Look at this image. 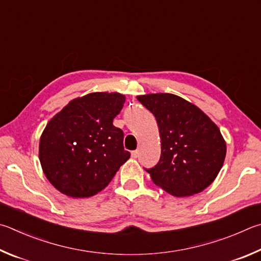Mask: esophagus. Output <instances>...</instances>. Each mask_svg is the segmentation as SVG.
<instances>
[{
    "mask_svg": "<svg viewBox=\"0 0 261 261\" xmlns=\"http://www.w3.org/2000/svg\"><path fill=\"white\" fill-rule=\"evenodd\" d=\"M131 156L134 159H137L139 156V150H134V151H131Z\"/></svg>",
    "mask_w": 261,
    "mask_h": 261,
    "instance_id": "34e87169",
    "label": "esophagus"
}]
</instances>
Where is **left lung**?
<instances>
[{
    "label": "left lung",
    "instance_id": "obj_1",
    "mask_svg": "<svg viewBox=\"0 0 261 261\" xmlns=\"http://www.w3.org/2000/svg\"><path fill=\"white\" fill-rule=\"evenodd\" d=\"M138 100L153 113L160 130V161L145 169L154 184L178 197L205 189L226 156L219 127L200 108L176 94H145Z\"/></svg>",
    "mask_w": 261,
    "mask_h": 261
}]
</instances>
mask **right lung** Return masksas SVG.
Here are the masks:
<instances>
[{"label":"right lung","mask_w":261,"mask_h":261,"mask_svg":"<svg viewBox=\"0 0 261 261\" xmlns=\"http://www.w3.org/2000/svg\"><path fill=\"white\" fill-rule=\"evenodd\" d=\"M123 94L89 93L74 99L46 124L40 139L45 177L65 195L90 197L102 191L130 158L124 134L113 124Z\"/></svg>","instance_id":"add662e5"}]
</instances>
